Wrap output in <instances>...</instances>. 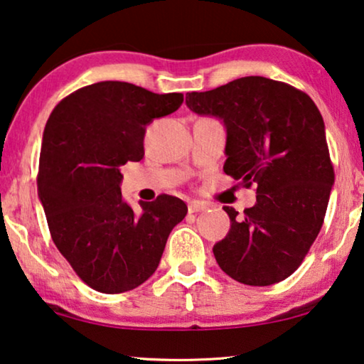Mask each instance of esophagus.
Here are the masks:
<instances>
[{
  "label": "esophagus",
  "instance_id": "obj_1",
  "mask_svg": "<svg viewBox=\"0 0 364 364\" xmlns=\"http://www.w3.org/2000/svg\"><path fill=\"white\" fill-rule=\"evenodd\" d=\"M203 210H207V203L198 202V200H193V202L188 203V212L191 213H198L203 212Z\"/></svg>",
  "mask_w": 364,
  "mask_h": 364
}]
</instances>
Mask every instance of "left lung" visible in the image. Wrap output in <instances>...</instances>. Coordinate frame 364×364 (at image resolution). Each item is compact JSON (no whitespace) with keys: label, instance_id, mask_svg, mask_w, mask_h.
Wrapping results in <instances>:
<instances>
[{"label":"left lung","instance_id":"8db88e82","mask_svg":"<svg viewBox=\"0 0 364 364\" xmlns=\"http://www.w3.org/2000/svg\"><path fill=\"white\" fill-rule=\"evenodd\" d=\"M186 103L223 123L225 173L257 186L243 217L223 207L230 231L213 246L215 259L246 286L284 281L317 238L335 182L322 114L309 95L257 75L192 92Z\"/></svg>","mask_w":364,"mask_h":364}]
</instances>
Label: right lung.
<instances>
[{"label":"right lung","instance_id":"right-lung-1","mask_svg":"<svg viewBox=\"0 0 364 364\" xmlns=\"http://www.w3.org/2000/svg\"><path fill=\"white\" fill-rule=\"evenodd\" d=\"M182 102V93L107 80L68 95L47 119L38 195L57 250L95 291L121 294L147 281L186 218L181 198L159 195L133 210L119 187V167L143 159L146 126Z\"/></svg>","mask_w":364,"mask_h":364}]
</instances>
